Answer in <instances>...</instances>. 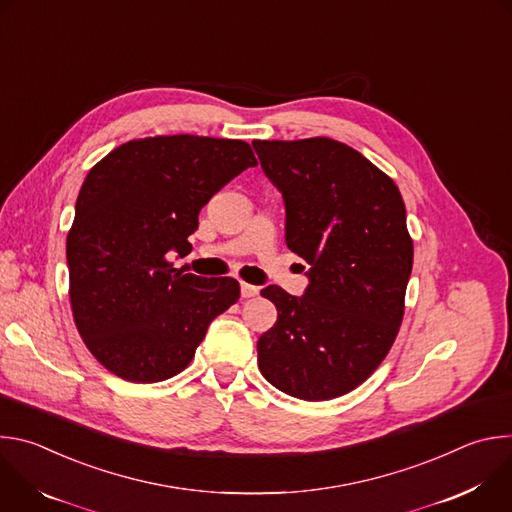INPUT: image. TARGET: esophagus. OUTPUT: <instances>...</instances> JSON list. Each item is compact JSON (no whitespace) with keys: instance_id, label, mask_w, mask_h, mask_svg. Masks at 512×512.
I'll use <instances>...</instances> for the list:
<instances>
[{"instance_id":"1","label":"esophagus","mask_w":512,"mask_h":512,"mask_svg":"<svg viewBox=\"0 0 512 512\" xmlns=\"http://www.w3.org/2000/svg\"><path fill=\"white\" fill-rule=\"evenodd\" d=\"M241 296L243 298H255V296H259V287L251 285V283H241Z\"/></svg>"}]
</instances>
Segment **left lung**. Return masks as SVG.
<instances>
[{
	"mask_svg": "<svg viewBox=\"0 0 512 512\" xmlns=\"http://www.w3.org/2000/svg\"><path fill=\"white\" fill-rule=\"evenodd\" d=\"M253 148L285 202V243L310 263L302 298L277 285L261 296L277 322L257 340L261 375L304 401L367 381L391 350L405 312L413 241L397 184L330 137Z\"/></svg>",
	"mask_w": 512,
	"mask_h": 512,
	"instance_id": "left-lung-1",
	"label": "left lung"
}]
</instances>
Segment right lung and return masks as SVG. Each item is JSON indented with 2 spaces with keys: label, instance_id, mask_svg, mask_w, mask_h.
Returning a JSON list of instances; mask_svg holds the SVG:
<instances>
[{
  "label": "right lung",
  "instance_id": "1",
  "mask_svg": "<svg viewBox=\"0 0 512 512\" xmlns=\"http://www.w3.org/2000/svg\"><path fill=\"white\" fill-rule=\"evenodd\" d=\"M257 166L241 139L156 135L127 141L87 174L66 237L70 306L91 354L131 383L184 371L210 322L239 300L233 277L174 269L200 208Z\"/></svg>",
  "mask_w": 512,
  "mask_h": 512
}]
</instances>
